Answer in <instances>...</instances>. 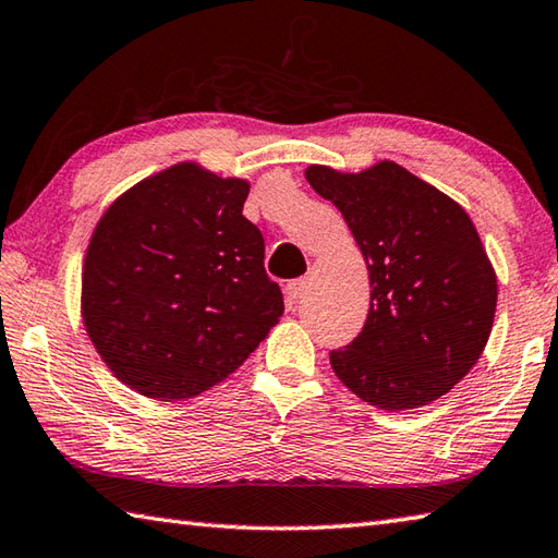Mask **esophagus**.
Segmentation results:
<instances>
[{"instance_id": "1", "label": "esophagus", "mask_w": 558, "mask_h": 558, "mask_svg": "<svg viewBox=\"0 0 558 558\" xmlns=\"http://www.w3.org/2000/svg\"><path fill=\"white\" fill-rule=\"evenodd\" d=\"M305 292H307V278L290 280L288 286H286V302H288L290 307L298 305V302H300L302 298H305Z\"/></svg>"}]
</instances>
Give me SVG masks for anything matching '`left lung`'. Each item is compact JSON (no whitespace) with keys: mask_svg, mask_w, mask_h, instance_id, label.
I'll return each mask as SVG.
<instances>
[{"mask_svg":"<svg viewBox=\"0 0 558 558\" xmlns=\"http://www.w3.org/2000/svg\"><path fill=\"white\" fill-rule=\"evenodd\" d=\"M366 258L371 310L331 368L363 402L412 410L447 395L488 343L498 278L465 209L392 160L361 173L310 166Z\"/></svg>","mask_w":558,"mask_h":558,"instance_id":"obj_1","label":"left lung"}]
</instances>
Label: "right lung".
I'll list each match as a JSON object with an SVG mask.
<instances>
[{
  "label": "right lung",
  "instance_id": "1",
  "mask_svg": "<svg viewBox=\"0 0 558 558\" xmlns=\"http://www.w3.org/2000/svg\"><path fill=\"white\" fill-rule=\"evenodd\" d=\"M248 180L170 166L117 197L89 239L83 322L107 368L154 400L229 378L282 317Z\"/></svg>",
  "mask_w": 558,
  "mask_h": 558
}]
</instances>
